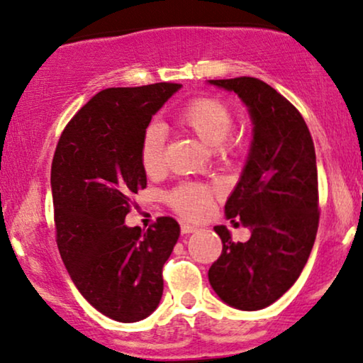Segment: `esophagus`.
Returning a JSON list of instances; mask_svg holds the SVG:
<instances>
[{"mask_svg": "<svg viewBox=\"0 0 363 363\" xmlns=\"http://www.w3.org/2000/svg\"><path fill=\"white\" fill-rule=\"evenodd\" d=\"M197 227L196 225H191V224H181V232L182 234H192V232H196Z\"/></svg>", "mask_w": 363, "mask_h": 363, "instance_id": "esophagus-1", "label": "esophagus"}]
</instances>
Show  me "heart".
Returning a JSON list of instances; mask_svg holds the SVG:
<instances>
[{"label":"heart","instance_id":"heart-1","mask_svg":"<svg viewBox=\"0 0 363 363\" xmlns=\"http://www.w3.org/2000/svg\"><path fill=\"white\" fill-rule=\"evenodd\" d=\"M177 121L206 143L207 146L219 149H232L235 143H230L232 113L229 106L214 98H196L186 104L177 114ZM166 133L162 125L149 124L141 139V162L147 172H156L162 166ZM212 192L202 184H182L169 194V202L179 214L187 219H199L209 211Z\"/></svg>","mask_w":363,"mask_h":363}]
</instances>
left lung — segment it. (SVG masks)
I'll return each instance as SVG.
<instances>
[{
  "label": "left lung",
  "instance_id": "1",
  "mask_svg": "<svg viewBox=\"0 0 363 363\" xmlns=\"http://www.w3.org/2000/svg\"><path fill=\"white\" fill-rule=\"evenodd\" d=\"M207 83L238 94L252 121L247 159L225 202L227 219L240 217L250 239L232 242L225 225L214 227L222 254L211 265L209 282L227 306L260 311L294 286L315 242V149L301 113L264 81L244 76Z\"/></svg>",
  "mask_w": 363,
  "mask_h": 363
}]
</instances>
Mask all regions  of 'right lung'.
<instances>
[{
	"mask_svg": "<svg viewBox=\"0 0 363 363\" xmlns=\"http://www.w3.org/2000/svg\"><path fill=\"white\" fill-rule=\"evenodd\" d=\"M157 83L93 96L62 131L51 166L56 242L77 291L96 311L133 323L162 297V265L181 227L159 217L146 232L124 224L131 194L147 184L141 139L152 116L181 89Z\"/></svg>",
	"mask_w": 363,
	"mask_h": 363,
	"instance_id": "add662e5",
	"label": "right lung"
}]
</instances>
